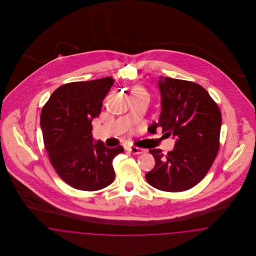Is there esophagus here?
<instances>
[{
    "label": "esophagus",
    "instance_id": "esophagus-1",
    "mask_svg": "<svg viewBox=\"0 0 256 256\" xmlns=\"http://www.w3.org/2000/svg\"><path fill=\"white\" fill-rule=\"evenodd\" d=\"M128 150L134 154H143V150L137 148V146H130L128 148Z\"/></svg>",
    "mask_w": 256,
    "mask_h": 256
}]
</instances>
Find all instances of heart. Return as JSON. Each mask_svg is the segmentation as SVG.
Returning a JSON list of instances; mask_svg holds the SVG:
<instances>
[{"instance_id": "b5f03b06", "label": "heart", "mask_w": 256, "mask_h": 256, "mask_svg": "<svg viewBox=\"0 0 256 256\" xmlns=\"http://www.w3.org/2000/svg\"><path fill=\"white\" fill-rule=\"evenodd\" d=\"M137 89H138V88H137Z\"/></svg>"}]
</instances>
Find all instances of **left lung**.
<instances>
[{
    "label": "left lung",
    "mask_w": 256,
    "mask_h": 256,
    "mask_svg": "<svg viewBox=\"0 0 256 256\" xmlns=\"http://www.w3.org/2000/svg\"><path fill=\"white\" fill-rule=\"evenodd\" d=\"M161 95L158 122L148 128L176 139L166 156L161 150L150 152L156 159L146 180L152 187L167 192H182L194 187L207 174L219 150L222 115L206 90L195 82L160 76Z\"/></svg>",
    "instance_id": "left-lung-1"
}]
</instances>
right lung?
<instances>
[{
    "instance_id": "obj_1",
    "label": "right lung",
    "mask_w": 256,
    "mask_h": 256,
    "mask_svg": "<svg viewBox=\"0 0 256 256\" xmlns=\"http://www.w3.org/2000/svg\"><path fill=\"white\" fill-rule=\"evenodd\" d=\"M114 84L112 78L71 82L58 88L44 106L40 126L50 163L76 189L97 191L113 182V158L122 146L110 148L92 135L93 119Z\"/></svg>"
}]
</instances>
